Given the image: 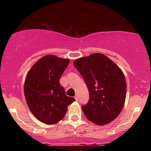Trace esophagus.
I'll use <instances>...</instances> for the list:
<instances>
[{"label":"esophagus","instance_id":"1","mask_svg":"<svg viewBox=\"0 0 151 151\" xmlns=\"http://www.w3.org/2000/svg\"><path fill=\"white\" fill-rule=\"evenodd\" d=\"M74 99H75L76 101H78V96H74Z\"/></svg>","mask_w":151,"mask_h":151}]
</instances>
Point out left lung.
I'll return each mask as SVG.
<instances>
[{
    "instance_id": "left-lung-1",
    "label": "left lung",
    "mask_w": 151,
    "mask_h": 151,
    "mask_svg": "<svg viewBox=\"0 0 151 151\" xmlns=\"http://www.w3.org/2000/svg\"><path fill=\"white\" fill-rule=\"evenodd\" d=\"M73 64L89 89V101L81 106L86 117L100 126L111 122L125 103L126 82L123 72L112 60L100 53L79 58Z\"/></svg>"
}]
</instances>
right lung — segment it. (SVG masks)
<instances>
[{
	"label": "right lung",
	"instance_id": "obj_1",
	"mask_svg": "<svg viewBox=\"0 0 151 151\" xmlns=\"http://www.w3.org/2000/svg\"><path fill=\"white\" fill-rule=\"evenodd\" d=\"M70 63L69 59L46 55L27 73L24 93L30 111L39 121L54 124L65 117L67 106L75 101L66 95L60 79Z\"/></svg>",
	"mask_w": 151,
	"mask_h": 151
}]
</instances>
